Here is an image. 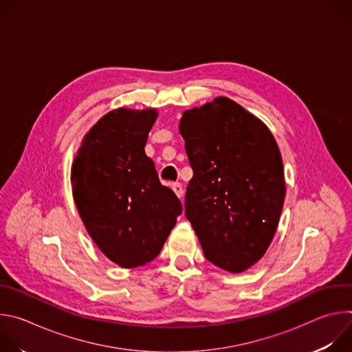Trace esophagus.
<instances>
[{"label": "esophagus", "instance_id": "34e87169", "mask_svg": "<svg viewBox=\"0 0 352 352\" xmlns=\"http://www.w3.org/2000/svg\"><path fill=\"white\" fill-rule=\"evenodd\" d=\"M173 190L175 192V195H177L179 199H182V196H184V188H182V185H181L179 182L173 184Z\"/></svg>", "mask_w": 352, "mask_h": 352}]
</instances>
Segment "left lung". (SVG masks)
<instances>
[{"mask_svg": "<svg viewBox=\"0 0 352 352\" xmlns=\"http://www.w3.org/2000/svg\"><path fill=\"white\" fill-rule=\"evenodd\" d=\"M179 132L193 170L185 216L209 262L245 272L266 254L283 210L284 167L276 139L228 97L185 111Z\"/></svg>", "mask_w": 352, "mask_h": 352, "instance_id": "obj_1", "label": "left lung"}]
</instances>
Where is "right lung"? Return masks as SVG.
I'll return each mask as SVG.
<instances>
[{
  "instance_id": "add662e5",
  "label": "right lung",
  "mask_w": 352,
  "mask_h": 352,
  "mask_svg": "<svg viewBox=\"0 0 352 352\" xmlns=\"http://www.w3.org/2000/svg\"><path fill=\"white\" fill-rule=\"evenodd\" d=\"M157 111L118 109L86 133L71 181L80 219L100 250L121 267L152 262L182 212L144 155Z\"/></svg>"
}]
</instances>
